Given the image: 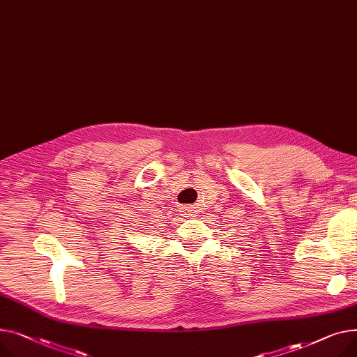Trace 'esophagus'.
<instances>
[{"mask_svg": "<svg viewBox=\"0 0 357 357\" xmlns=\"http://www.w3.org/2000/svg\"><path fill=\"white\" fill-rule=\"evenodd\" d=\"M185 211H189V209H188V208H186V206H185Z\"/></svg>", "mask_w": 357, "mask_h": 357, "instance_id": "esophagus-1", "label": "esophagus"}]
</instances>
